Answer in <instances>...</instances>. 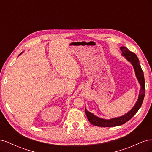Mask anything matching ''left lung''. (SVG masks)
Instances as JSON below:
<instances>
[{
  "mask_svg": "<svg viewBox=\"0 0 152 152\" xmlns=\"http://www.w3.org/2000/svg\"><path fill=\"white\" fill-rule=\"evenodd\" d=\"M121 50L122 51V55L125 57L128 61L131 62L133 68L134 69L135 74L137 80L141 86V89L140 90V94L138 96V99L136 102L135 105L133 108L130 110L129 112L127 113L124 115L113 118L111 119H103L99 118L97 116L94 115V114L87 111L85 108V112L88 121L95 126L103 127H115L118 126H121L122 124H125L138 111L141 104L142 103V101L144 99L145 94V78L143 72H142L141 67L140 64V61L137 58L136 55L131 51H130L126 47H121Z\"/></svg>",
  "mask_w": 152,
  "mask_h": 152,
  "instance_id": "1",
  "label": "left lung"
}]
</instances>
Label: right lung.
Wrapping results in <instances>:
<instances>
[{
    "label": "right lung",
    "mask_w": 152,
    "mask_h": 152,
    "mask_svg": "<svg viewBox=\"0 0 152 152\" xmlns=\"http://www.w3.org/2000/svg\"><path fill=\"white\" fill-rule=\"evenodd\" d=\"M22 54V53H20V54H19V56H20V54Z\"/></svg>",
    "instance_id": "right-lung-1"
}]
</instances>
